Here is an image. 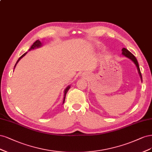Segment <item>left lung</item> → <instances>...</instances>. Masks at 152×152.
Segmentation results:
<instances>
[{
    "label": "left lung",
    "mask_w": 152,
    "mask_h": 152,
    "mask_svg": "<svg viewBox=\"0 0 152 152\" xmlns=\"http://www.w3.org/2000/svg\"><path fill=\"white\" fill-rule=\"evenodd\" d=\"M122 55L125 56L127 58H129L130 60H131L132 61L134 62L135 66L137 67V70H138V74L140 75V78H141V81H142V76H141V71H140V69L138 62V61H137V59L136 58V57H134V56L133 54H132V53L128 50H127L126 48H123L122 49Z\"/></svg>",
    "instance_id": "8db88e82"
}]
</instances>
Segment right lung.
<instances>
[{
  "label": "right lung",
  "instance_id": "1",
  "mask_svg": "<svg viewBox=\"0 0 152 152\" xmlns=\"http://www.w3.org/2000/svg\"><path fill=\"white\" fill-rule=\"evenodd\" d=\"M43 45V43L39 40H37L35 42H34V43L33 44V45H31V48H30V49H29V51L30 50H33V49H36V48H40V47H41ZM27 52H26V53H24L23 55H22L20 57H19V58H18V60L17 61V62H16V64H15V66H14V68L16 67V65H17V64L18 63V62L21 60V58H22L24 56H25L26 53H27ZM71 88V85H68V86L67 87H66V89L64 90V99H63V103H62V104H64V101H65V99H66V94L67 93V91H68V90H69V88Z\"/></svg>",
  "mask_w": 152,
  "mask_h": 152
}]
</instances>
